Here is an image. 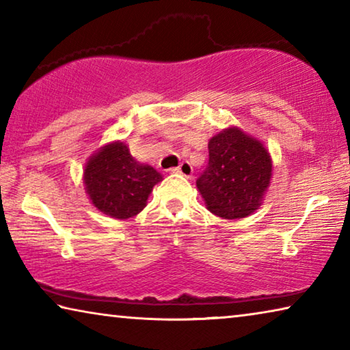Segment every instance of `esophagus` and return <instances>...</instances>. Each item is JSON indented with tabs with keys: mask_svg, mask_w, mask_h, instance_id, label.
Returning <instances> with one entry per match:
<instances>
[{
	"mask_svg": "<svg viewBox=\"0 0 350 350\" xmlns=\"http://www.w3.org/2000/svg\"><path fill=\"white\" fill-rule=\"evenodd\" d=\"M171 173H176V174H182V176H185V177H191L193 176V167L191 165H189L188 162H182L179 167L177 168H171L170 170Z\"/></svg>",
	"mask_w": 350,
	"mask_h": 350,
	"instance_id": "1",
	"label": "esophagus"
}]
</instances>
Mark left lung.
Listing matches in <instances>:
<instances>
[{
  "instance_id": "obj_1",
  "label": "left lung",
  "mask_w": 350,
  "mask_h": 350,
  "mask_svg": "<svg viewBox=\"0 0 350 350\" xmlns=\"http://www.w3.org/2000/svg\"><path fill=\"white\" fill-rule=\"evenodd\" d=\"M208 168L196 185L206 208L222 219H242L262 204L271 180V156L260 140L228 126L208 142Z\"/></svg>"
}]
</instances>
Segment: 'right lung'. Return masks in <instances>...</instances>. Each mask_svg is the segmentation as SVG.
<instances>
[{
  "label": "right lung",
  "instance_id": "obj_1",
  "mask_svg": "<svg viewBox=\"0 0 350 350\" xmlns=\"http://www.w3.org/2000/svg\"><path fill=\"white\" fill-rule=\"evenodd\" d=\"M163 176L140 163L122 140L109 142L88 159L83 183L92 205L103 215L128 219L145 208L148 198Z\"/></svg>",
  "mask_w": 350,
  "mask_h": 350
}]
</instances>
